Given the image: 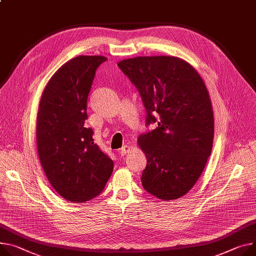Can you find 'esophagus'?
Masks as SVG:
<instances>
[{"mask_svg": "<svg viewBox=\"0 0 256 256\" xmlns=\"http://www.w3.org/2000/svg\"><path fill=\"white\" fill-rule=\"evenodd\" d=\"M129 150H130V146H123L120 148L119 152H120L121 156H125V154L129 152Z\"/></svg>", "mask_w": 256, "mask_h": 256, "instance_id": "1", "label": "esophagus"}]
</instances>
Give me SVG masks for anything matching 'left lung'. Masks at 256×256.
<instances>
[{"label": "left lung", "instance_id": "left-lung-1", "mask_svg": "<svg viewBox=\"0 0 256 256\" xmlns=\"http://www.w3.org/2000/svg\"><path fill=\"white\" fill-rule=\"evenodd\" d=\"M118 66L142 96L146 125L156 123L138 137L148 162L142 186L158 199H178L199 180L212 150L214 118L205 83L174 56H138Z\"/></svg>", "mask_w": 256, "mask_h": 256}]
</instances>
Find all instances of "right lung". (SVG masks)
Instances as JSON below:
<instances>
[{
  "instance_id": "right-lung-1",
  "label": "right lung",
  "mask_w": 256,
  "mask_h": 256,
  "mask_svg": "<svg viewBox=\"0 0 256 256\" xmlns=\"http://www.w3.org/2000/svg\"><path fill=\"white\" fill-rule=\"evenodd\" d=\"M104 56L80 55L52 76L36 116V146L53 188L70 202L85 203L100 194L114 162L85 126L87 100L97 68Z\"/></svg>"
}]
</instances>
